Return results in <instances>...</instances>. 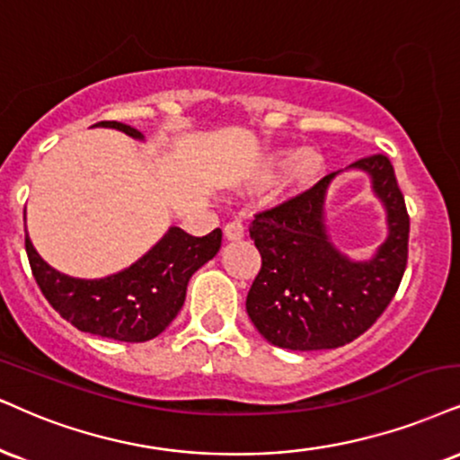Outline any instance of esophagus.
I'll return each instance as SVG.
<instances>
[{
    "instance_id": "esophagus-1",
    "label": "esophagus",
    "mask_w": 460,
    "mask_h": 460,
    "mask_svg": "<svg viewBox=\"0 0 460 460\" xmlns=\"http://www.w3.org/2000/svg\"><path fill=\"white\" fill-rule=\"evenodd\" d=\"M245 236V228H243L241 221H230L224 226V239L226 241H241Z\"/></svg>"
}]
</instances>
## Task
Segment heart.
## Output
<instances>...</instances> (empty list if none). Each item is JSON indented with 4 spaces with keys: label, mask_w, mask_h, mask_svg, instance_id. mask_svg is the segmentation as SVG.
<instances>
[{
    "label": "heart",
    "mask_w": 460,
    "mask_h": 460,
    "mask_svg": "<svg viewBox=\"0 0 460 460\" xmlns=\"http://www.w3.org/2000/svg\"><path fill=\"white\" fill-rule=\"evenodd\" d=\"M283 167L287 170L283 171L277 194L283 200H292L309 194L320 183L326 172V157L314 146H303L298 151H275L260 168V181H270Z\"/></svg>",
    "instance_id": "b5f03b06"
}]
</instances>
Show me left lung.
Here are the masks:
<instances>
[{"label":"left lung","instance_id":"obj_1","mask_svg":"<svg viewBox=\"0 0 460 460\" xmlns=\"http://www.w3.org/2000/svg\"><path fill=\"white\" fill-rule=\"evenodd\" d=\"M349 169L367 174L387 213V239L365 261L343 254L327 228V190ZM249 234L262 258L247 294V315L258 332L283 349H334L371 328L399 290L410 217L393 164L371 155L328 174L309 194L256 215Z\"/></svg>","mask_w":460,"mask_h":460}]
</instances>
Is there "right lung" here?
<instances>
[{
  "instance_id": "obj_1",
  "label": "right lung",
  "mask_w": 460,
  "mask_h": 460,
  "mask_svg": "<svg viewBox=\"0 0 460 460\" xmlns=\"http://www.w3.org/2000/svg\"><path fill=\"white\" fill-rule=\"evenodd\" d=\"M92 128H109L145 143L140 129L119 121H100ZM221 230L191 236L177 226L128 269L100 279H81L57 270L25 234V249L40 290L55 311L78 331L126 343H143L166 331L185 303L187 283L208 260L217 256Z\"/></svg>"
}]
</instances>
